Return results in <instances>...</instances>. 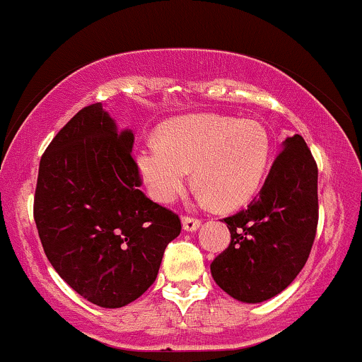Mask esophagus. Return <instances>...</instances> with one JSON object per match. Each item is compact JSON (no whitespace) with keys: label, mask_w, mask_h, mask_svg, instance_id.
Here are the masks:
<instances>
[{"label":"esophagus","mask_w":362,"mask_h":362,"mask_svg":"<svg viewBox=\"0 0 362 362\" xmlns=\"http://www.w3.org/2000/svg\"><path fill=\"white\" fill-rule=\"evenodd\" d=\"M200 224L202 222L197 217H188V215L182 217V227H185V230H197Z\"/></svg>","instance_id":"34e87169"}]
</instances>
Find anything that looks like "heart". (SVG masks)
I'll use <instances>...</instances> for the list:
<instances>
[{"mask_svg":"<svg viewBox=\"0 0 362 362\" xmlns=\"http://www.w3.org/2000/svg\"><path fill=\"white\" fill-rule=\"evenodd\" d=\"M159 144L136 156L148 193L160 203H174L186 192L189 170L202 198L221 209L250 200L262 185L270 162L272 141L257 119L194 115L177 117L159 129Z\"/></svg>","mask_w":362,"mask_h":362,"instance_id":"1","label":"heart"}]
</instances>
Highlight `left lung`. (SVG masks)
Listing matches in <instances>:
<instances>
[{
  "label": "left lung",
  "mask_w": 362,
  "mask_h": 362,
  "mask_svg": "<svg viewBox=\"0 0 362 362\" xmlns=\"http://www.w3.org/2000/svg\"><path fill=\"white\" fill-rule=\"evenodd\" d=\"M224 222L230 243L210 265L222 291L262 303L298 277L318 226V165L301 135L284 141L259 194Z\"/></svg>",
  "instance_id": "1"
}]
</instances>
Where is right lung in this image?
<instances>
[{
  "mask_svg": "<svg viewBox=\"0 0 362 362\" xmlns=\"http://www.w3.org/2000/svg\"><path fill=\"white\" fill-rule=\"evenodd\" d=\"M133 133L90 104L52 138L39 164L34 221L59 277L100 308H121L157 279L181 221L141 189Z\"/></svg>",
  "mask_w": 362,
  "mask_h": 362,
  "instance_id": "obj_1",
  "label": "right lung"
}]
</instances>
